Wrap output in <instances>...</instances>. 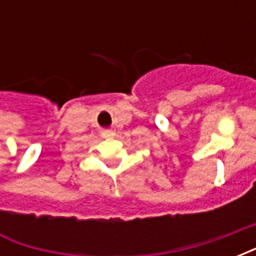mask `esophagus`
<instances>
[{"mask_svg":"<svg viewBox=\"0 0 256 256\" xmlns=\"http://www.w3.org/2000/svg\"><path fill=\"white\" fill-rule=\"evenodd\" d=\"M101 136H102L104 138H112V137L115 136V133H114L112 130H110V128H104V130H101Z\"/></svg>","mask_w":256,"mask_h":256,"instance_id":"1","label":"esophagus"}]
</instances>
